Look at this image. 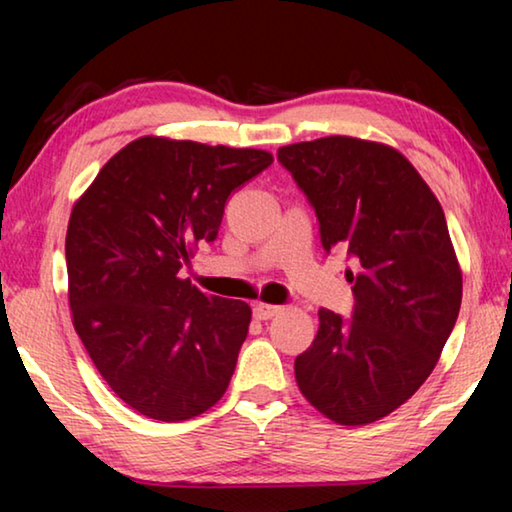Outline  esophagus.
Returning <instances> with one entry per match:
<instances>
[{"instance_id":"1","label":"esophagus","mask_w":512,"mask_h":512,"mask_svg":"<svg viewBox=\"0 0 512 512\" xmlns=\"http://www.w3.org/2000/svg\"><path fill=\"white\" fill-rule=\"evenodd\" d=\"M280 311H282V307L266 305V302H257V305L253 307V314H255L257 320H268V318H273V316L280 314Z\"/></svg>"}]
</instances>
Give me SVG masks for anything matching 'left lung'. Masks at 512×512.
I'll use <instances>...</instances> for the list:
<instances>
[{"label": "left lung", "instance_id": "obj_1", "mask_svg": "<svg viewBox=\"0 0 512 512\" xmlns=\"http://www.w3.org/2000/svg\"><path fill=\"white\" fill-rule=\"evenodd\" d=\"M316 210L327 250H348L357 273L352 320L318 311V334L296 359L307 402L329 420L361 427L386 418L427 381L452 334L463 275L445 212L393 146L348 135L282 146Z\"/></svg>", "mask_w": 512, "mask_h": 512}]
</instances>
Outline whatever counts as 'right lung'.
<instances>
[{
  "label": "right lung",
  "instance_id": "right-lung-1",
  "mask_svg": "<svg viewBox=\"0 0 512 512\" xmlns=\"http://www.w3.org/2000/svg\"><path fill=\"white\" fill-rule=\"evenodd\" d=\"M273 162L259 149L146 135L74 203L65 257L76 334L99 375L146 418L180 422L221 400L253 311L180 277L225 201Z\"/></svg>",
  "mask_w": 512,
  "mask_h": 512
}]
</instances>
